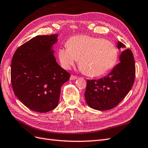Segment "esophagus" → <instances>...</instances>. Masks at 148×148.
Listing matches in <instances>:
<instances>
[{
    "label": "esophagus",
    "instance_id": "obj_1",
    "mask_svg": "<svg viewBox=\"0 0 148 148\" xmlns=\"http://www.w3.org/2000/svg\"><path fill=\"white\" fill-rule=\"evenodd\" d=\"M77 79V76H75V75H73L70 76V80H73V79Z\"/></svg>",
    "mask_w": 148,
    "mask_h": 148
}]
</instances>
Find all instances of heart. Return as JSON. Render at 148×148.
<instances>
[{"label":"heart","instance_id":"heart-1","mask_svg":"<svg viewBox=\"0 0 148 148\" xmlns=\"http://www.w3.org/2000/svg\"><path fill=\"white\" fill-rule=\"evenodd\" d=\"M66 46L58 51L62 66L69 69L79 60L80 70L89 77L104 75L113 69L117 60V48L113 43L102 38L75 36L68 40Z\"/></svg>","mask_w":148,"mask_h":148}]
</instances>
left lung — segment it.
Segmentation results:
<instances>
[{"mask_svg": "<svg viewBox=\"0 0 148 148\" xmlns=\"http://www.w3.org/2000/svg\"><path fill=\"white\" fill-rule=\"evenodd\" d=\"M119 41L117 48H125L120 56V63L104 78L88 79L84 97L92 109L107 110L114 108L132 89L135 77V64L130 49Z\"/></svg>", "mask_w": 148, "mask_h": 148, "instance_id": "8db88e82", "label": "left lung"}]
</instances>
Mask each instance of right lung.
Returning <instances> with one entry per match:
<instances>
[{
  "label": "right lung",
  "mask_w": 148,
  "mask_h": 148,
  "mask_svg": "<svg viewBox=\"0 0 148 148\" xmlns=\"http://www.w3.org/2000/svg\"><path fill=\"white\" fill-rule=\"evenodd\" d=\"M58 34L37 36L18 48L11 64V82L15 96L35 112L54 109L60 89L70 74L57 63L52 46Z\"/></svg>",
  "instance_id": "add662e5"
}]
</instances>
